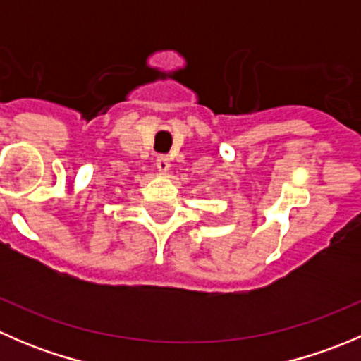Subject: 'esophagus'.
Masks as SVG:
<instances>
[{"mask_svg":"<svg viewBox=\"0 0 361 361\" xmlns=\"http://www.w3.org/2000/svg\"><path fill=\"white\" fill-rule=\"evenodd\" d=\"M155 166H157L159 173L164 174V173H167V171H169L171 162H169V159L166 157V155H159L157 160H155Z\"/></svg>","mask_w":361,"mask_h":361,"instance_id":"34e87169","label":"esophagus"}]
</instances>
